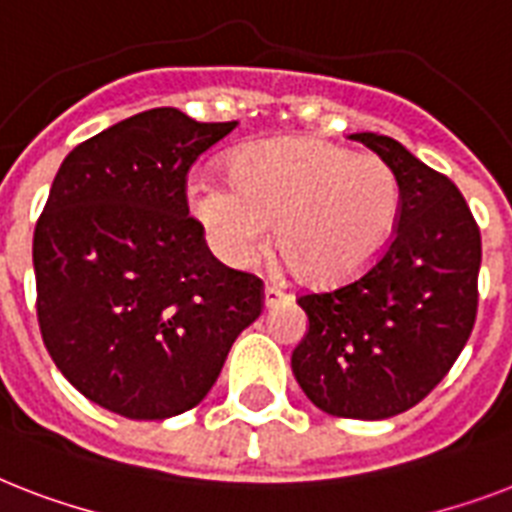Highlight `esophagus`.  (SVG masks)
Masks as SVG:
<instances>
[{
	"label": "esophagus",
	"mask_w": 512,
	"mask_h": 512,
	"mask_svg": "<svg viewBox=\"0 0 512 512\" xmlns=\"http://www.w3.org/2000/svg\"><path fill=\"white\" fill-rule=\"evenodd\" d=\"M287 292L276 284H265V308H273V305H279L287 300Z\"/></svg>",
	"instance_id": "obj_1"
}]
</instances>
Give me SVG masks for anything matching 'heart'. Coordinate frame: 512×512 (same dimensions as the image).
I'll use <instances>...</instances> for the list:
<instances>
[{
    "label": "heart",
    "instance_id": "obj_1",
    "mask_svg": "<svg viewBox=\"0 0 512 512\" xmlns=\"http://www.w3.org/2000/svg\"><path fill=\"white\" fill-rule=\"evenodd\" d=\"M188 204L220 260L244 268L271 239L316 287L358 279L388 249L404 191L385 159L324 140H265L231 162V177L201 170Z\"/></svg>",
    "mask_w": 512,
    "mask_h": 512
}]
</instances>
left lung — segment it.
<instances>
[{"instance_id": "obj_1", "label": "left lung", "mask_w": 512, "mask_h": 512, "mask_svg": "<svg viewBox=\"0 0 512 512\" xmlns=\"http://www.w3.org/2000/svg\"><path fill=\"white\" fill-rule=\"evenodd\" d=\"M350 138L396 170L401 217L369 271L297 297L308 335L292 372L321 412L385 420L420 404L465 348L478 313L481 231L460 188L398 140Z\"/></svg>"}]
</instances>
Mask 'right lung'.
<instances>
[{"mask_svg":"<svg viewBox=\"0 0 512 512\" xmlns=\"http://www.w3.org/2000/svg\"><path fill=\"white\" fill-rule=\"evenodd\" d=\"M239 122L151 108L63 159L34 231L44 348L82 396L130 420L199 404L263 281L223 265L188 215V172Z\"/></svg>","mask_w":512,"mask_h":512,"instance_id":"1","label":"right lung"}]
</instances>
